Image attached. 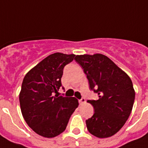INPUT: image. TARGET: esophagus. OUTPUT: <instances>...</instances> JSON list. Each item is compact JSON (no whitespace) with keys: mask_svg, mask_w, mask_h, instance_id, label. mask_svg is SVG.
I'll return each mask as SVG.
<instances>
[{"mask_svg":"<svg viewBox=\"0 0 148 148\" xmlns=\"http://www.w3.org/2000/svg\"><path fill=\"white\" fill-rule=\"evenodd\" d=\"M86 102V99L84 98V97H82L80 100H79V104H83V103H84Z\"/></svg>","mask_w":148,"mask_h":148,"instance_id":"obj_1","label":"esophagus"}]
</instances>
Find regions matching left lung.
Returning <instances> with one entry per match:
<instances>
[{"label":"left lung","instance_id":"1","mask_svg":"<svg viewBox=\"0 0 148 148\" xmlns=\"http://www.w3.org/2000/svg\"><path fill=\"white\" fill-rule=\"evenodd\" d=\"M74 60L86 74L90 89L99 97L88 101L95 113L86 121L87 129L97 138L110 137L121 129L132 111L135 100L132 80L104 55H77Z\"/></svg>","mask_w":148,"mask_h":148}]
</instances>
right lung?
Returning a JSON list of instances; mask_svg holds the SVG:
<instances>
[{"label":"right lung","instance_id":"1","mask_svg":"<svg viewBox=\"0 0 148 148\" xmlns=\"http://www.w3.org/2000/svg\"><path fill=\"white\" fill-rule=\"evenodd\" d=\"M74 54L55 53L44 59L25 75L19 95L24 120L35 133L53 138L64 132L77 99L55 95L62 86L64 67Z\"/></svg>","mask_w":148,"mask_h":148}]
</instances>
